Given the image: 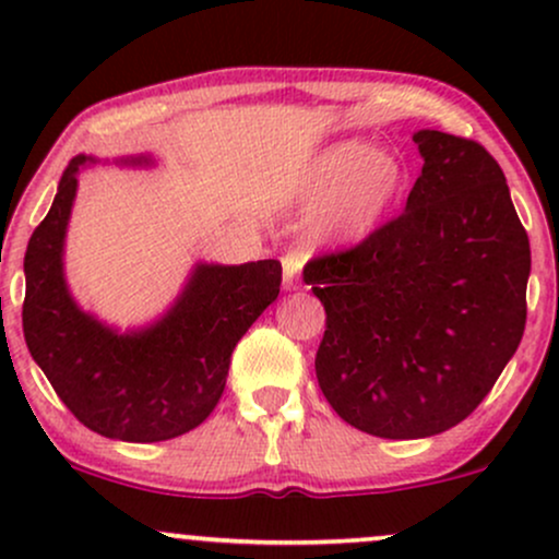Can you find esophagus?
Returning a JSON list of instances; mask_svg holds the SVG:
<instances>
[{
  "label": "esophagus",
  "instance_id": "obj_1",
  "mask_svg": "<svg viewBox=\"0 0 559 559\" xmlns=\"http://www.w3.org/2000/svg\"><path fill=\"white\" fill-rule=\"evenodd\" d=\"M281 265H284V288L292 292V288L299 286V271H301V258L299 254H284L281 258Z\"/></svg>",
  "mask_w": 559,
  "mask_h": 559
}]
</instances>
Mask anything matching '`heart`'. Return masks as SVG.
<instances>
[{
	"label": "heart",
	"mask_w": 559,
	"mask_h": 559,
	"mask_svg": "<svg viewBox=\"0 0 559 559\" xmlns=\"http://www.w3.org/2000/svg\"><path fill=\"white\" fill-rule=\"evenodd\" d=\"M402 189V163L381 146L342 141L307 170L305 228L318 243H357L376 230Z\"/></svg>",
	"instance_id": "1"
}]
</instances>
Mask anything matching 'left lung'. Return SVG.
Returning <instances> with one entry per match:
<instances>
[{"instance_id": "8db88e82", "label": "left lung", "mask_w": 559, "mask_h": 559, "mask_svg": "<svg viewBox=\"0 0 559 559\" xmlns=\"http://www.w3.org/2000/svg\"><path fill=\"white\" fill-rule=\"evenodd\" d=\"M413 141L423 170L404 213L305 265L325 307L320 389L338 418L381 439L463 423L525 329L531 247L502 168L473 139Z\"/></svg>"}]
</instances>
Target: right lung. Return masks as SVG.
Wrapping results in <instances>:
<instances>
[{
    "mask_svg": "<svg viewBox=\"0 0 559 559\" xmlns=\"http://www.w3.org/2000/svg\"><path fill=\"white\" fill-rule=\"evenodd\" d=\"M86 163L94 159H70L52 207L25 249V344L57 396L94 433L136 444L176 439L215 409L230 352L278 297L281 262L197 265L155 325L112 331L75 305L62 273L79 168Z\"/></svg>",
    "mask_w": 559,
    "mask_h": 559,
    "instance_id": "add662e5",
    "label": "right lung"
}]
</instances>
